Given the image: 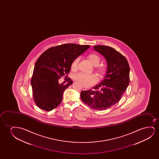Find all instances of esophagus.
Masks as SVG:
<instances>
[{
    "mask_svg": "<svg viewBox=\"0 0 159 159\" xmlns=\"http://www.w3.org/2000/svg\"><path fill=\"white\" fill-rule=\"evenodd\" d=\"M83 91H86L87 90V89L85 86H83Z\"/></svg>",
    "mask_w": 159,
    "mask_h": 159,
    "instance_id": "34e87169",
    "label": "esophagus"
}]
</instances>
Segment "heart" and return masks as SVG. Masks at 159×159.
I'll use <instances>...</instances> for the list:
<instances>
[{
    "mask_svg": "<svg viewBox=\"0 0 159 159\" xmlns=\"http://www.w3.org/2000/svg\"><path fill=\"white\" fill-rule=\"evenodd\" d=\"M87 58L89 60L90 62L95 66V70L96 72H97L98 75L102 78L104 76L106 69L104 66L102 65H100L99 63L100 62V59L99 57L95 54H89L87 56ZM79 58L76 57L74 59L71 63V70L73 71H75L78 68V65ZM74 80L80 84L81 85L89 87L90 86L95 84L98 81V78L95 74H85L83 73H78L75 74L74 76Z\"/></svg>",
    "mask_w": 159,
    "mask_h": 159,
    "instance_id": "obj_1",
    "label": "heart"
}]
</instances>
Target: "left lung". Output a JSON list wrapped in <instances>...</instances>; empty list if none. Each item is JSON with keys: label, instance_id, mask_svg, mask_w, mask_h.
<instances>
[{"label": "left lung", "instance_id": "left-lung-1", "mask_svg": "<svg viewBox=\"0 0 159 159\" xmlns=\"http://www.w3.org/2000/svg\"><path fill=\"white\" fill-rule=\"evenodd\" d=\"M93 48L107 60L106 74L94 89L81 91V99L91 109L104 110L118 102L126 91L130 81V67L126 58L114 48L105 46Z\"/></svg>", "mask_w": 159, "mask_h": 159}]
</instances>
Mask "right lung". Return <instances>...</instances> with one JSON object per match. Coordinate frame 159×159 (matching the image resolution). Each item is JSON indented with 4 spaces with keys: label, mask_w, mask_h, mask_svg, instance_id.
I'll list each match as a JSON object with an SVG mask.
<instances>
[{
    "label": "right lung",
    "mask_w": 159,
    "mask_h": 159,
    "mask_svg": "<svg viewBox=\"0 0 159 159\" xmlns=\"http://www.w3.org/2000/svg\"><path fill=\"white\" fill-rule=\"evenodd\" d=\"M89 45L64 44L46 50L37 59L31 84L33 98L39 108L52 111L60 104L63 92L71 85V79L66 85L60 84L61 76H67L73 60L85 52Z\"/></svg>",
    "instance_id": "add662e5"
}]
</instances>
